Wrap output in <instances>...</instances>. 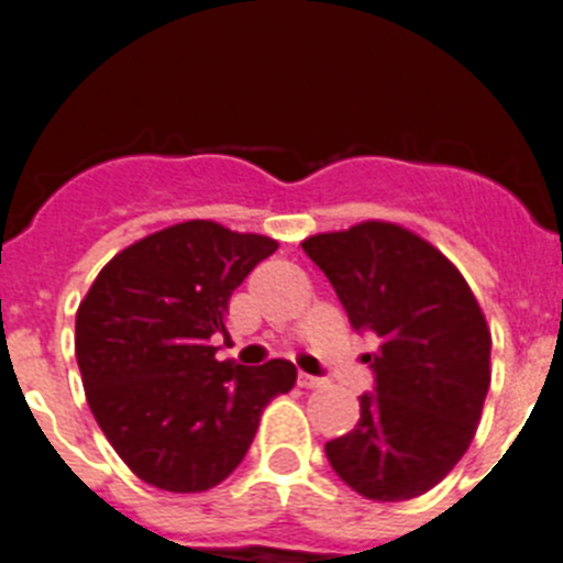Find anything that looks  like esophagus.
Here are the masks:
<instances>
[{
  "label": "esophagus",
  "instance_id": "obj_1",
  "mask_svg": "<svg viewBox=\"0 0 563 563\" xmlns=\"http://www.w3.org/2000/svg\"><path fill=\"white\" fill-rule=\"evenodd\" d=\"M321 383H324L321 377L307 375V372H298V386H301V389H318Z\"/></svg>",
  "mask_w": 563,
  "mask_h": 563
}]
</instances>
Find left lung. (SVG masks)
<instances>
[{"label": "left lung", "instance_id": "obj_1", "mask_svg": "<svg viewBox=\"0 0 563 563\" xmlns=\"http://www.w3.org/2000/svg\"><path fill=\"white\" fill-rule=\"evenodd\" d=\"M350 324L375 332V391L327 442L332 471L375 501L422 496L462 460L490 386V330L462 273L431 242L369 220L301 242Z\"/></svg>", "mask_w": 563, "mask_h": 563}]
</instances>
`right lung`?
<instances>
[{"label":"right lung","instance_id":"add662e5","mask_svg":"<svg viewBox=\"0 0 563 563\" xmlns=\"http://www.w3.org/2000/svg\"><path fill=\"white\" fill-rule=\"evenodd\" d=\"M276 239L188 220L137 239L76 312V357L103 437L148 485L200 494L245 460L258 417L296 383L290 361H217L231 292Z\"/></svg>","mask_w":563,"mask_h":563}]
</instances>
